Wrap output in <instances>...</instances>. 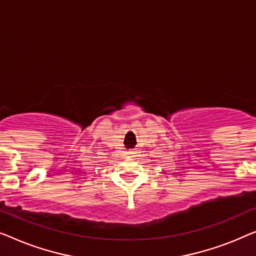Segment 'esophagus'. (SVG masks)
Segmentation results:
<instances>
[{
    "label": "esophagus",
    "mask_w": 256,
    "mask_h": 256,
    "mask_svg": "<svg viewBox=\"0 0 256 256\" xmlns=\"http://www.w3.org/2000/svg\"><path fill=\"white\" fill-rule=\"evenodd\" d=\"M128 154H130V156H138V150H128Z\"/></svg>",
    "instance_id": "34e87169"
}]
</instances>
